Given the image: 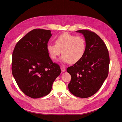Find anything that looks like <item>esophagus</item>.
<instances>
[{
	"instance_id": "1",
	"label": "esophagus",
	"mask_w": 122,
	"mask_h": 122,
	"mask_svg": "<svg viewBox=\"0 0 122 122\" xmlns=\"http://www.w3.org/2000/svg\"><path fill=\"white\" fill-rule=\"evenodd\" d=\"M61 70L62 72H64L66 71V69H65V67H61Z\"/></svg>"
}]
</instances>
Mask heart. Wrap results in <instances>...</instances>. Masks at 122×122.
<instances>
[{"label":"heart","instance_id":"b5f03b06","mask_svg":"<svg viewBox=\"0 0 122 122\" xmlns=\"http://www.w3.org/2000/svg\"><path fill=\"white\" fill-rule=\"evenodd\" d=\"M55 44H48L47 50L51 58L54 60L62 53L61 59L65 63L74 64L84 56L86 48L85 39L65 32L55 40Z\"/></svg>","mask_w":122,"mask_h":122}]
</instances>
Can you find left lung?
<instances>
[{
	"mask_svg": "<svg viewBox=\"0 0 122 122\" xmlns=\"http://www.w3.org/2000/svg\"><path fill=\"white\" fill-rule=\"evenodd\" d=\"M76 31L83 35L86 48L83 58L67 69L71 77L68 87L74 96L86 98L96 93L107 78L109 56L106 44L95 33L86 30Z\"/></svg>",
	"mask_w": 122,
	"mask_h": 122,
	"instance_id": "left-lung-1",
	"label": "left lung"
}]
</instances>
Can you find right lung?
<instances>
[{"instance_id": "obj_1", "label": "right lung", "mask_w": 122, "mask_h": 122, "mask_svg": "<svg viewBox=\"0 0 122 122\" xmlns=\"http://www.w3.org/2000/svg\"><path fill=\"white\" fill-rule=\"evenodd\" d=\"M51 36L50 30H33L17 43L13 53V76L22 92L32 98L49 94L61 73L59 66L52 62L47 50Z\"/></svg>"}]
</instances>
